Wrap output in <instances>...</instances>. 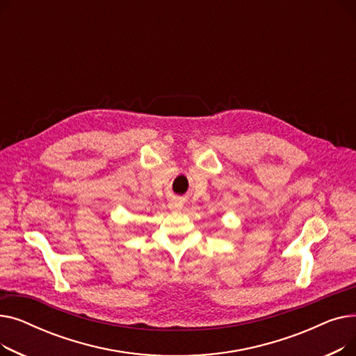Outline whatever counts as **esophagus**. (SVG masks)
Instances as JSON below:
<instances>
[{
  "instance_id": "esophagus-1",
  "label": "esophagus",
  "mask_w": 356,
  "mask_h": 356,
  "mask_svg": "<svg viewBox=\"0 0 356 356\" xmlns=\"http://www.w3.org/2000/svg\"><path fill=\"white\" fill-rule=\"evenodd\" d=\"M168 208H170L172 211H180L181 209V204L176 203V202H172L170 204H168Z\"/></svg>"
}]
</instances>
